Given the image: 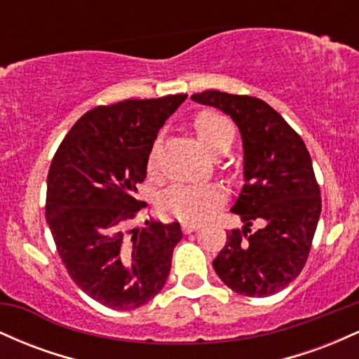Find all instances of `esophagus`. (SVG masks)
Listing matches in <instances>:
<instances>
[{
    "mask_svg": "<svg viewBox=\"0 0 359 359\" xmlns=\"http://www.w3.org/2000/svg\"><path fill=\"white\" fill-rule=\"evenodd\" d=\"M199 228H201L199 222H191V221H184L182 222V231L185 234H189V233H192V231H197V229H199Z\"/></svg>",
    "mask_w": 359,
    "mask_h": 359,
    "instance_id": "esophagus-1",
    "label": "esophagus"
}]
</instances>
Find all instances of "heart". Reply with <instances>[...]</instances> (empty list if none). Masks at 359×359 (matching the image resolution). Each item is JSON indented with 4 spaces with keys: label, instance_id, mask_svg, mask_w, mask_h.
Here are the masks:
<instances>
[{
    "label": "heart",
    "instance_id": "1",
    "mask_svg": "<svg viewBox=\"0 0 359 359\" xmlns=\"http://www.w3.org/2000/svg\"><path fill=\"white\" fill-rule=\"evenodd\" d=\"M194 128L201 142L214 155L224 154L233 145L231 123L216 111H203L194 118ZM156 168V147L148 156V170ZM226 199V192L217 184L174 185L163 194L162 209L184 221H201L208 217Z\"/></svg>",
    "mask_w": 359,
    "mask_h": 359
}]
</instances>
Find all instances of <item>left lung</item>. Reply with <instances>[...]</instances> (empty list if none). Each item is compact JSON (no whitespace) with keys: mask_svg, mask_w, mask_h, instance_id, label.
Wrapping results in <instances>:
<instances>
[{"mask_svg":"<svg viewBox=\"0 0 359 359\" xmlns=\"http://www.w3.org/2000/svg\"><path fill=\"white\" fill-rule=\"evenodd\" d=\"M192 100L231 116L245 150V185L231 209L245 226L226 234L212 266L238 294L269 297L299 277L314 240L323 201L311 155L297 131L258 97L204 90Z\"/></svg>","mask_w":359,"mask_h":359,"instance_id":"1","label":"left lung"}]
</instances>
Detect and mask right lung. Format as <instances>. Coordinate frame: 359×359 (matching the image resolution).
<instances>
[{"label":"right lung","instance_id":"obj_1","mask_svg":"<svg viewBox=\"0 0 359 359\" xmlns=\"http://www.w3.org/2000/svg\"><path fill=\"white\" fill-rule=\"evenodd\" d=\"M187 94L96 106L77 119L47 175L48 228L67 273L82 292L114 311L145 306L165 285L179 222L126 224L147 203L137 185L158 130Z\"/></svg>","mask_w":359,"mask_h":359}]
</instances>
